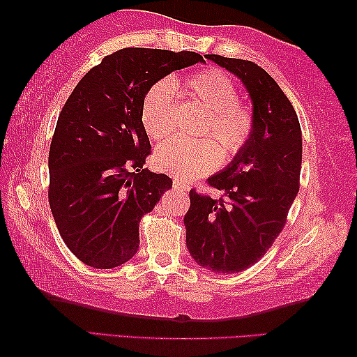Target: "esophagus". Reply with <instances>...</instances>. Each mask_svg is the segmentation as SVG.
Listing matches in <instances>:
<instances>
[{"mask_svg":"<svg viewBox=\"0 0 357 357\" xmlns=\"http://www.w3.org/2000/svg\"><path fill=\"white\" fill-rule=\"evenodd\" d=\"M174 188H178V190H190V185L185 182V180H182V178H178V177H175L174 178Z\"/></svg>","mask_w":357,"mask_h":357,"instance_id":"34e87169","label":"esophagus"}]
</instances>
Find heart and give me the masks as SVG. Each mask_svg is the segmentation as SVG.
Returning <instances> with one entry per match:
<instances>
[{
  "instance_id": "heart-1",
  "label": "heart",
  "mask_w": 357,
  "mask_h": 357,
  "mask_svg": "<svg viewBox=\"0 0 357 357\" xmlns=\"http://www.w3.org/2000/svg\"><path fill=\"white\" fill-rule=\"evenodd\" d=\"M183 89L197 106L208 112L202 136L212 139L199 142H167L155 151L153 165L161 172L178 178L195 180L212 172L220 165L221 153L232 158L243 149L250 137L253 116L250 110L237 102V89L234 82L218 69L188 75ZM174 85L171 80L156 82L145 93L140 106V121L150 139L161 142L172 132Z\"/></svg>"
}]
</instances>
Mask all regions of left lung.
I'll return each instance as SVG.
<instances>
[{"instance_id":"1","label":"left lung","mask_w":357,"mask_h":357,"mask_svg":"<svg viewBox=\"0 0 357 357\" xmlns=\"http://www.w3.org/2000/svg\"><path fill=\"white\" fill-rule=\"evenodd\" d=\"M242 82L251 101L250 137L208 183L225 199L190 191L186 247L197 264L215 273L242 272L272 247L299 191L302 131L278 84L253 61L206 55Z\"/></svg>"}]
</instances>
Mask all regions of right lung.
I'll list each match as a JSON object with an SVG mask.
<instances>
[{"instance_id":"1","label":"right lung","mask_w":357,"mask_h":357,"mask_svg":"<svg viewBox=\"0 0 357 357\" xmlns=\"http://www.w3.org/2000/svg\"><path fill=\"white\" fill-rule=\"evenodd\" d=\"M206 60L195 52L130 47L102 58L75 85L49 151V202L68 248L86 266L112 268L139 250V223L172 188L145 169L151 145L140 106L174 71Z\"/></svg>"}]
</instances>
